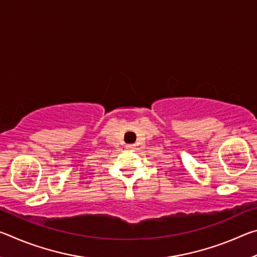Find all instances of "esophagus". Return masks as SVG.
Masks as SVG:
<instances>
[{
  "label": "esophagus",
  "mask_w": 257,
  "mask_h": 257,
  "mask_svg": "<svg viewBox=\"0 0 257 257\" xmlns=\"http://www.w3.org/2000/svg\"><path fill=\"white\" fill-rule=\"evenodd\" d=\"M125 149H128V150H134V149H135V145H134V144H129V145L125 146Z\"/></svg>",
  "instance_id": "1"
}]
</instances>
